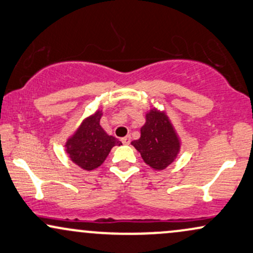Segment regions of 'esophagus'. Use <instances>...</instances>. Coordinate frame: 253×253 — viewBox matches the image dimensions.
I'll return each instance as SVG.
<instances>
[{"label": "esophagus", "instance_id": "34e87169", "mask_svg": "<svg viewBox=\"0 0 253 253\" xmlns=\"http://www.w3.org/2000/svg\"><path fill=\"white\" fill-rule=\"evenodd\" d=\"M121 142H123L124 145H128L129 142H130V136L129 135H127V136H125V138H123L121 139Z\"/></svg>", "mask_w": 253, "mask_h": 253}]
</instances>
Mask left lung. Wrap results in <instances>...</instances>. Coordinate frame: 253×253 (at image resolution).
Instances as JSON below:
<instances>
[{
  "label": "left lung",
  "mask_w": 253,
  "mask_h": 253,
  "mask_svg": "<svg viewBox=\"0 0 253 253\" xmlns=\"http://www.w3.org/2000/svg\"><path fill=\"white\" fill-rule=\"evenodd\" d=\"M140 132V139L132 141V145L140 152L145 163L154 169H164L171 165L180 144L165 113L152 109L146 114V124Z\"/></svg>",
  "instance_id": "left-lung-1"
}]
</instances>
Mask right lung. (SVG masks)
I'll list each match as a JSON object with an SVG mask.
<instances>
[{
  "instance_id": "obj_1",
  "label": "right lung",
  "mask_w": 253,
  "mask_h": 253,
  "mask_svg": "<svg viewBox=\"0 0 253 253\" xmlns=\"http://www.w3.org/2000/svg\"><path fill=\"white\" fill-rule=\"evenodd\" d=\"M100 111L87 118L66 144V151L73 163L86 171H92L99 167L112 148L121 144L114 136L108 135L102 129L100 126Z\"/></svg>"
}]
</instances>
